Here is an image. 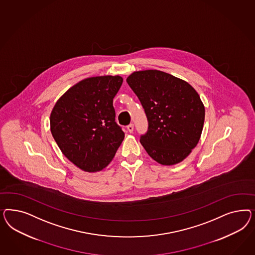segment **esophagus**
<instances>
[{"instance_id":"obj_1","label":"esophagus","mask_w":255,"mask_h":255,"mask_svg":"<svg viewBox=\"0 0 255 255\" xmlns=\"http://www.w3.org/2000/svg\"><path fill=\"white\" fill-rule=\"evenodd\" d=\"M127 130L129 132H132L133 131V124H129L128 126H127Z\"/></svg>"}]
</instances>
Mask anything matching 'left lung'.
I'll return each mask as SVG.
<instances>
[{
    "label": "left lung",
    "mask_w": 255,
    "mask_h": 255,
    "mask_svg": "<svg viewBox=\"0 0 255 255\" xmlns=\"http://www.w3.org/2000/svg\"><path fill=\"white\" fill-rule=\"evenodd\" d=\"M145 109L147 131L140 143L162 165L182 162L199 142L205 107L184 80L159 70L136 71L126 79Z\"/></svg>",
    "instance_id": "1"
}]
</instances>
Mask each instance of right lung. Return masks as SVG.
<instances>
[{
	"label": "right lung",
	"mask_w": 255,
	"mask_h": 255,
	"mask_svg": "<svg viewBox=\"0 0 255 255\" xmlns=\"http://www.w3.org/2000/svg\"><path fill=\"white\" fill-rule=\"evenodd\" d=\"M123 81L120 76L85 78L63 93L51 111L50 131L57 145L85 172L106 168L124 141L113 107Z\"/></svg>",
	"instance_id": "add662e5"
}]
</instances>
